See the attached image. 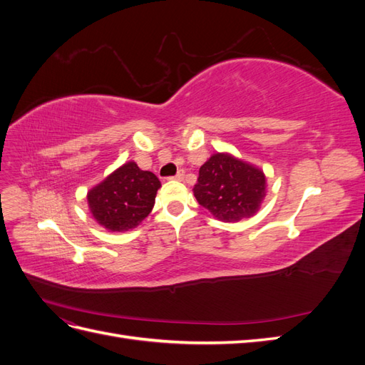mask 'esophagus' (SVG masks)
<instances>
[{"mask_svg": "<svg viewBox=\"0 0 365 365\" xmlns=\"http://www.w3.org/2000/svg\"><path fill=\"white\" fill-rule=\"evenodd\" d=\"M184 175H185V170H184V169H180L178 173H176L175 176H172V178L176 180V181H182V180H184Z\"/></svg>", "mask_w": 365, "mask_h": 365, "instance_id": "obj_1", "label": "esophagus"}]
</instances>
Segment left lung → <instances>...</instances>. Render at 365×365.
Masks as SVG:
<instances>
[{"instance_id": "obj_1", "label": "left lung", "mask_w": 365, "mask_h": 365, "mask_svg": "<svg viewBox=\"0 0 365 365\" xmlns=\"http://www.w3.org/2000/svg\"><path fill=\"white\" fill-rule=\"evenodd\" d=\"M267 180L262 170L227 153H215L201 165L193 187L196 201L224 222H237L257 212Z\"/></svg>"}]
</instances>
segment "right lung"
I'll return each instance as SVG.
<instances>
[{
	"mask_svg": "<svg viewBox=\"0 0 365 365\" xmlns=\"http://www.w3.org/2000/svg\"><path fill=\"white\" fill-rule=\"evenodd\" d=\"M160 187L155 175L129 161L88 192V205L105 228L128 231L149 216Z\"/></svg>",
	"mask_w": 365,
	"mask_h": 365,
	"instance_id": "1",
	"label": "right lung"
}]
</instances>
